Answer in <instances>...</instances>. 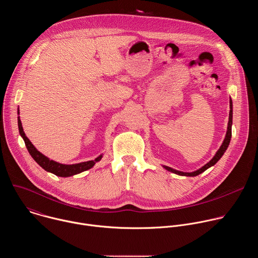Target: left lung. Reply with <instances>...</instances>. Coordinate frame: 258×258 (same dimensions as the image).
Masks as SVG:
<instances>
[{"mask_svg":"<svg viewBox=\"0 0 258 258\" xmlns=\"http://www.w3.org/2000/svg\"><path fill=\"white\" fill-rule=\"evenodd\" d=\"M230 116H229V123H228V131H227V135H226V138L222 144V146H220V148L218 149V151L216 152V154L214 155V157L208 162L206 163L204 166H202L201 168H199L198 170L196 171H193V172H182V171H179V170H175L173 168H170L168 166H163L165 169H167L168 171H171L175 174H178V175H186V176H196L200 173H202L203 171H205L207 168H209L210 166L214 165L220 158H222V156L224 155V153L226 152V150L228 149L229 147V144H230V141H231V138H232V124H233V102H232V99H230Z\"/></svg>","mask_w":258,"mask_h":258,"instance_id":"1","label":"left lung"}]
</instances>
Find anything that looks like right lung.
<instances>
[{"instance_id":"obj_1","label":"right lung","mask_w":258,"mask_h":258,"mask_svg":"<svg viewBox=\"0 0 258 258\" xmlns=\"http://www.w3.org/2000/svg\"><path fill=\"white\" fill-rule=\"evenodd\" d=\"M18 114H19V110H18ZM18 128H19L20 136L24 140L26 148H27L29 154L31 155V157L34 159V161L38 163L41 167H43L45 170H47L49 172H52V173H54L58 176L66 177V176H71V175L81 173L85 170H88V169L92 168L96 164V162L100 161L101 158H102V155H100L95 160L82 162V163H78V164H61V163H58L54 160H50L48 157H46L45 155H43L41 152H39L38 150L34 148V146L31 144V142L28 140V138L25 136V134L23 132L21 120H20L19 116H18Z\"/></svg>"}]
</instances>
